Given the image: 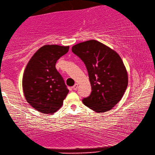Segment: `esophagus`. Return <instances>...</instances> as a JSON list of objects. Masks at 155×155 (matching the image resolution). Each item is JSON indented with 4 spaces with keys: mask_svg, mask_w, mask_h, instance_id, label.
Masks as SVG:
<instances>
[{
    "mask_svg": "<svg viewBox=\"0 0 155 155\" xmlns=\"http://www.w3.org/2000/svg\"><path fill=\"white\" fill-rule=\"evenodd\" d=\"M78 84H75L74 86H73V89L74 90H76L77 89H78Z\"/></svg>",
    "mask_w": 155,
    "mask_h": 155,
    "instance_id": "34e87169",
    "label": "esophagus"
}]
</instances>
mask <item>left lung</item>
I'll return each mask as SVG.
<instances>
[{"label":"left lung","instance_id":"8db88e82","mask_svg":"<svg viewBox=\"0 0 155 155\" xmlns=\"http://www.w3.org/2000/svg\"><path fill=\"white\" fill-rule=\"evenodd\" d=\"M71 51L86 65L91 86L82 102L96 112H105L118 103L128 86V74L114 50L96 40L72 47Z\"/></svg>","mask_w":155,"mask_h":155}]
</instances>
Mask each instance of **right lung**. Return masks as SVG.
Masks as SVG:
<instances>
[{
	"mask_svg": "<svg viewBox=\"0 0 155 155\" xmlns=\"http://www.w3.org/2000/svg\"><path fill=\"white\" fill-rule=\"evenodd\" d=\"M69 48V46L45 45L28 62L23 77V93L27 102L37 111L49 114L55 113L67 96L69 90L55 64Z\"/></svg>",
	"mask_w": 155,
	"mask_h": 155,
	"instance_id": "right-lung-1",
	"label": "right lung"
}]
</instances>
